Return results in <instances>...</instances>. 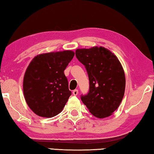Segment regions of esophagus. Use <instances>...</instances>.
Here are the masks:
<instances>
[{"instance_id": "34e87169", "label": "esophagus", "mask_w": 154, "mask_h": 154, "mask_svg": "<svg viewBox=\"0 0 154 154\" xmlns=\"http://www.w3.org/2000/svg\"><path fill=\"white\" fill-rule=\"evenodd\" d=\"M78 93H79V92H78V90H73V92H72V94H73L74 96H77L78 94Z\"/></svg>"}]
</instances>
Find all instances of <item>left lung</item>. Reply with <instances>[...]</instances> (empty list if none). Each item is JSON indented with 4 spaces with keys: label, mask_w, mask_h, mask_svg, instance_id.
<instances>
[{
    "label": "left lung",
    "mask_w": 154,
    "mask_h": 154,
    "mask_svg": "<svg viewBox=\"0 0 154 154\" xmlns=\"http://www.w3.org/2000/svg\"><path fill=\"white\" fill-rule=\"evenodd\" d=\"M75 55L85 66L90 81L88 93L81 96L82 102L96 118L110 116L124 95L126 78L120 62L103 47L77 49Z\"/></svg>",
    "instance_id": "8db88e82"
}]
</instances>
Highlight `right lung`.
<instances>
[{"mask_svg":"<svg viewBox=\"0 0 154 154\" xmlns=\"http://www.w3.org/2000/svg\"><path fill=\"white\" fill-rule=\"evenodd\" d=\"M74 55L71 50L43 54L28 65L23 90L27 105L37 116L52 118L62 111L71 95L64 71Z\"/></svg>","mask_w":154,"mask_h":154,"instance_id":"add662e5","label":"right lung"}]
</instances>
